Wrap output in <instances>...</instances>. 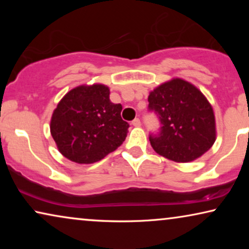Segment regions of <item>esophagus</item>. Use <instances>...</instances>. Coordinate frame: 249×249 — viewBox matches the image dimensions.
<instances>
[{"mask_svg": "<svg viewBox=\"0 0 249 249\" xmlns=\"http://www.w3.org/2000/svg\"><path fill=\"white\" fill-rule=\"evenodd\" d=\"M131 124L134 125V127H139V125L142 124V122H141V120H139L138 118H136L135 120H132V122H131Z\"/></svg>", "mask_w": 249, "mask_h": 249, "instance_id": "esophagus-1", "label": "esophagus"}]
</instances>
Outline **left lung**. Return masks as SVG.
Returning a JSON list of instances; mask_svg holds the SVG:
<instances>
[{
    "mask_svg": "<svg viewBox=\"0 0 249 249\" xmlns=\"http://www.w3.org/2000/svg\"><path fill=\"white\" fill-rule=\"evenodd\" d=\"M148 111L158 115L161 128L149 135L156 153L176 162H190L215 142L213 108L198 88L175 78L160 85L148 96Z\"/></svg>",
    "mask_w": 249,
    "mask_h": 249,
    "instance_id": "1",
    "label": "left lung"
}]
</instances>
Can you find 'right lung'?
Segmentation results:
<instances>
[{
    "mask_svg": "<svg viewBox=\"0 0 249 249\" xmlns=\"http://www.w3.org/2000/svg\"><path fill=\"white\" fill-rule=\"evenodd\" d=\"M122 105L110 101L107 86H78L59 102L51 119V135L64 158L79 164L101 161L127 137Z\"/></svg>",
    "mask_w": 249,
    "mask_h": 249,
    "instance_id": "1",
    "label": "right lung"
}]
</instances>
